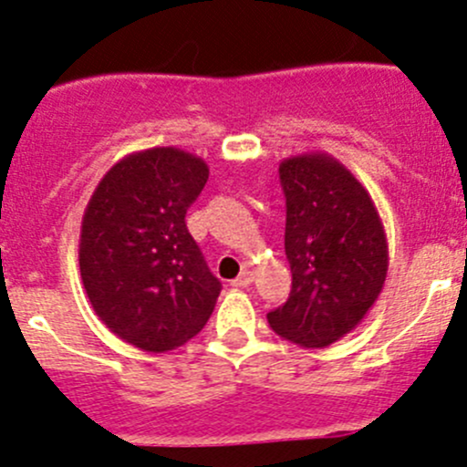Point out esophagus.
<instances>
[{
    "mask_svg": "<svg viewBox=\"0 0 467 467\" xmlns=\"http://www.w3.org/2000/svg\"><path fill=\"white\" fill-rule=\"evenodd\" d=\"M251 282H253V271L251 268H244V271L233 280V286H248Z\"/></svg>",
    "mask_w": 467,
    "mask_h": 467,
    "instance_id": "obj_1",
    "label": "esophagus"
}]
</instances>
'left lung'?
I'll list each match as a JSON object with an SVG mask.
<instances>
[{"label": "left lung", "mask_w": 467, "mask_h": 467, "mask_svg": "<svg viewBox=\"0 0 467 467\" xmlns=\"http://www.w3.org/2000/svg\"><path fill=\"white\" fill-rule=\"evenodd\" d=\"M291 294L266 314L275 334L327 348L357 327L384 289L389 242L368 190L323 150L280 162Z\"/></svg>", "instance_id": "obj_1"}]
</instances>
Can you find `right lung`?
<instances>
[{
	"label": "right lung",
	"mask_w": 467,
	"mask_h": 467,
	"mask_svg": "<svg viewBox=\"0 0 467 467\" xmlns=\"http://www.w3.org/2000/svg\"><path fill=\"white\" fill-rule=\"evenodd\" d=\"M205 160L155 146L112 164L89 196L78 266L89 305L112 334L167 352L203 329L221 282L185 225L205 187Z\"/></svg>",
	"instance_id": "1"
}]
</instances>
